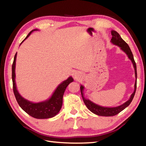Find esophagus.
I'll return each instance as SVG.
<instances>
[{"label":"esophagus","mask_w":146,"mask_h":146,"mask_svg":"<svg viewBox=\"0 0 146 146\" xmlns=\"http://www.w3.org/2000/svg\"><path fill=\"white\" fill-rule=\"evenodd\" d=\"M76 78H77V76H76Z\"/></svg>","instance_id":"obj_1"}]
</instances>
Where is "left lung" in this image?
<instances>
[{
	"mask_svg": "<svg viewBox=\"0 0 146 146\" xmlns=\"http://www.w3.org/2000/svg\"><path fill=\"white\" fill-rule=\"evenodd\" d=\"M111 35L113 36L111 40V43H113L114 45H117L118 46L120 47V48L123 50L124 53H126L129 58L131 60V62L133 63L134 68L135 76L136 79H135V82L134 84V91L133 93L131 95L129 100L127 101L126 103L120 105V106H117V107H114V108H108V107L101 106L100 105H98L95 103H94L93 102L91 101L88 99H86V98L84 97V93H83L84 86L81 85L80 90H81V96H82L83 100L84 101V104H85V105L86 106V107L88 108V109L90 111L92 112V113H93L94 114L98 115V116H115V115L117 114L118 113H119L120 112H121L123 110H124L125 108L127 107L130 104L131 101H133L135 93V90H136V87H137L136 64H135V62L134 61L133 53H132L129 46L127 43L125 41H124L123 38H122L121 36L119 35V33H118L117 32L115 31V30H112Z\"/></svg>",
	"mask_w": 146,
	"mask_h": 146,
	"instance_id": "left-lung-1",
	"label": "left lung"
}]
</instances>
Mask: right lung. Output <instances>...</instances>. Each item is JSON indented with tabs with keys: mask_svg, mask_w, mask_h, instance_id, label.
Returning a JSON list of instances; mask_svg holds the SVG:
<instances>
[{
	"mask_svg": "<svg viewBox=\"0 0 146 146\" xmlns=\"http://www.w3.org/2000/svg\"><path fill=\"white\" fill-rule=\"evenodd\" d=\"M37 30V29H34L32 30L25 38L23 40L22 43L26 40L30 35L32 32ZM21 45V44H20ZM17 58V53H15L13 62L12 66V78L13 82V91L14 93V95L17 101L18 104L20 108L25 112L29 114L32 117L36 118V119H48V118L53 117L59 113L61 108L62 106L63 103V96L67 86L73 81V79L72 76L69 77L66 80L63 81V82L59 84L55 91H54L52 96H51L48 100L46 101H42L39 103H32L30 101L25 100L23 98L17 90L16 84H15V62Z\"/></svg>",
	"mask_w": 146,
	"mask_h": 146,
	"instance_id": "1",
	"label": "right lung"
}]
</instances>
